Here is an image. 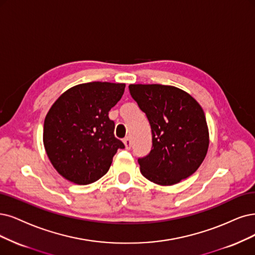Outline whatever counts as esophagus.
I'll return each instance as SVG.
<instances>
[{"label":"esophagus","instance_id":"1","mask_svg":"<svg viewBox=\"0 0 255 255\" xmlns=\"http://www.w3.org/2000/svg\"><path fill=\"white\" fill-rule=\"evenodd\" d=\"M123 143H124L125 148L128 150L131 148V146H132V143H131V139L129 137H126L124 140H123Z\"/></svg>","mask_w":255,"mask_h":255}]
</instances>
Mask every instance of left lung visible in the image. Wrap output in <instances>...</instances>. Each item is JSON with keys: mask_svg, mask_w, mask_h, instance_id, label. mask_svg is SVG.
Segmentation results:
<instances>
[{"mask_svg": "<svg viewBox=\"0 0 255 255\" xmlns=\"http://www.w3.org/2000/svg\"><path fill=\"white\" fill-rule=\"evenodd\" d=\"M131 97L151 127L152 149L138 158L140 173L161 186L193 174L206 157L209 130L203 108L186 91L169 85L131 84Z\"/></svg>", "mask_w": 255, "mask_h": 255, "instance_id": "1", "label": "left lung"}]
</instances>
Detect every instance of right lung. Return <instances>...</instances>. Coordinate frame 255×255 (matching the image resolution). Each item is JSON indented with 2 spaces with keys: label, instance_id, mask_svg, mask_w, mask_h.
<instances>
[{
  "label": "right lung",
  "instance_id": "1",
  "mask_svg": "<svg viewBox=\"0 0 255 255\" xmlns=\"http://www.w3.org/2000/svg\"><path fill=\"white\" fill-rule=\"evenodd\" d=\"M124 83L90 82L66 90L44 121L43 143L50 163L66 180L88 185L105 175L118 149L108 117L124 93Z\"/></svg>",
  "mask_w": 255,
  "mask_h": 255
}]
</instances>
